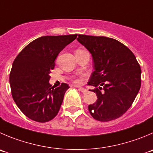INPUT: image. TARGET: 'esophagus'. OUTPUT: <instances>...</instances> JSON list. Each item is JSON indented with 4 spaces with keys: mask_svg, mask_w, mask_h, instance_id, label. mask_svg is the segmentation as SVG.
<instances>
[{
    "mask_svg": "<svg viewBox=\"0 0 153 153\" xmlns=\"http://www.w3.org/2000/svg\"><path fill=\"white\" fill-rule=\"evenodd\" d=\"M74 86L76 87V88H78V89H79V91H81V92H82V93H85V92H87V90L85 89V88H82V87L77 86V85H74Z\"/></svg>",
    "mask_w": 153,
    "mask_h": 153,
    "instance_id": "esophagus-1",
    "label": "esophagus"
}]
</instances>
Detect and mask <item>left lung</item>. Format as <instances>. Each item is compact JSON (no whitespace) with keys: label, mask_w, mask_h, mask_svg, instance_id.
Wrapping results in <instances>:
<instances>
[{"label":"left lung","mask_w":153,"mask_h":153,"mask_svg":"<svg viewBox=\"0 0 153 153\" xmlns=\"http://www.w3.org/2000/svg\"><path fill=\"white\" fill-rule=\"evenodd\" d=\"M92 56L88 85L95 88L97 101L88 105L94 119L108 122L123 116L131 106L141 85V70L133 52L113 38L79 34L76 39ZM90 91V90H89Z\"/></svg>","instance_id":"left-lung-1"}]
</instances>
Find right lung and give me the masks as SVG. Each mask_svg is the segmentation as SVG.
Returning a JSON list of instances; mask_svg holds the SVG:
<instances>
[{
  "label": "right lung",
  "instance_id": "obj_1",
  "mask_svg": "<svg viewBox=\"0 0 153 153\" xmlns=\"http://www.w3.org/2000/svg\"><path fill=\"white\" fill-rule=\"evenodd\" d=\"M76 37L77 34L39 37L25 46L14 60L10 74L13 98L29 119L46 123L59 113L70 87L67 83L52 87L49 74L59 54Z\"/></svg>",
  "mask_w": 153,
  "mask_h": 153
}]
</instances>
